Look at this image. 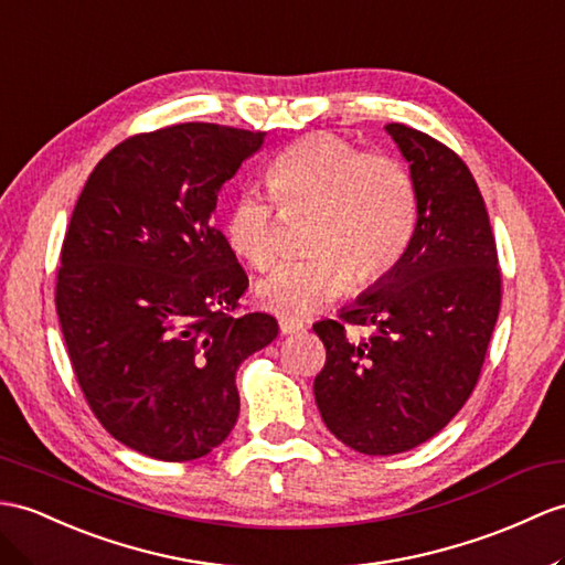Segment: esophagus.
Masks as SVG:
<instances>
[{
  "label": "esophagus",
  "instance_id": "1",
  "mask_svg": "<svg viewBox=\"0 0 565 565\" xmlns=\"http://www.w3.org/2000/svg\"><path fill=\"white\" fill-rule=\"evenodd\" d=\"M305 328L301 323H295L290 319H280V333L282 335H292V333H299V330Z\"/></svg>",
  "mask_w": 565,
  "mask_h": 565
}]
</instances>
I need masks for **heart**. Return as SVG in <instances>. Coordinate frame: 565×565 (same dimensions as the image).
Segmentation results:
<instances>
[{"label": "heart", "instance_id": "obj_1", "mask_svg": "<svg viewBox=\"0 0 565 565\" xmlns=\"http://www.w3.org/2000/svg\"><path fill=\"white\" fill-rule=\"evenodd\" d=\"M270 199L282 213H311L309 258L285 260L256 285V299L280 319L301 321L350 290L352 280L388 275L415 237L419 199L401 160L366 153L335 134L299 139L266 170ZM230 249L254 268L278 256V217L254 189L225 213Z\"/></svg>", "mask_w": 565, "mask_h": 565}]
</instances>
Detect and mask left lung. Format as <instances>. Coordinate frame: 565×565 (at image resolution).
Here are the masks:
<instances>
[{"label":"left lung","instance_id":"1","mask_svg":"<svg viewBox=\"0 0 565 565\" xmlns=\"http://www.w3.org/2000/svg\"><path fill=\"white\" fill-rule=\"evenodd\" d=\"M409 164L419 220L388 275L319 321L326 366L313 395L326 426L364 456H395L429 441L475 391L501 307V270L484 199L444 143L386 124ZM375 328L364 341L344 323Z\"/></svg>","mask_w":565,"mask_h":565}]
</instances>
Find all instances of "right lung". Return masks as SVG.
Instances as JSON below:
<instances>
[{
  "instance_id": "right-lung-1",
  "label": "right lung",
  "mask_w": 565,
  "mask_h": 565,
  "mask_svg": "<svg viewBox=\"0 0 565 565\" xmlns=\"http://www.w3.org/2000/svg\"><path fill=\"white\" fill-rule=\"evenodd\" d=\"M266 134L177 124L95 164L68 223L57 316L78 386L119 444L164 462L209 456L235 429L237 369L278 335L232 316L249 287L217 196Z\"/></svg>"
}]
</instances>
